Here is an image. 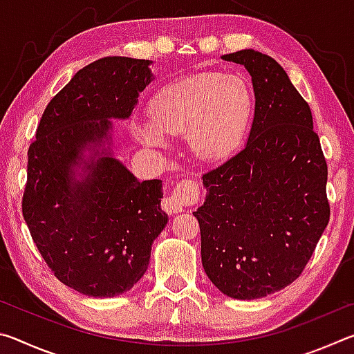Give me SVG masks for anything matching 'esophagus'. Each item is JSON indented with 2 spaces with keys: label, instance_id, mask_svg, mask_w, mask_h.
I'll list each match as a JSON object with an SVG mask.
<instances>
[{
  "label": "esophagus",
  "instance_id": "34e87169",
  "mask_svg": "<svg viewBox=\"0 0 354 354\" xmlns=\"http://www.w3.org/2000/svg\"><path fill=\"white\" fill-rule=\"evenodd\" d=\"M198 198H200L198 184L195 181H190V179H184V181L176 184V187L162 200V209L170 215L183 212L185 205H189V203H195Z\"/></svg>",
  "mask_w": 354,
  "mask_h": 354
}]
</instances>
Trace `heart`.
Returning <instances> with one entry per match:
<instances>
[{"instance_id":"b5f03b06","label":"heart","mask_w":354,"mask_h":354,"mask_svg":"<svg viewBox=\"0 0 354 354\" xmlns=\"http://www.w3.org/2000/svg\"><path fill=\"white\" fill-rule=\"evenodd\" d=\"M253 113V93L236 75L200 73L160 87L148 101L149 120H136L133 133L149 147L185 131L196 158L218 160L236 149Z\"/></svg>"}]
</instances>
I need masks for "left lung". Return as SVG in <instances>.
I'll return each mask as SVG.
<instances>
[{
	"mask_svg": "<svg viewBox=\"0 0 354 354\" xmlns=\"http://www.w3.org/2000/svg\"><path fill=\"white\" fill-rule=\"evenodd\" d=\"M253 80L254 120L247 147L203 176L194 215L209 279L237 299L293 283L329 221L328 165L310 107L273 57L254 50L223 56Z\"/></svg>",
	"mask_w": 354,
	"mask_h": 354,
	"instance_id": "1",
	"label": "left lung"
}]
</instances>
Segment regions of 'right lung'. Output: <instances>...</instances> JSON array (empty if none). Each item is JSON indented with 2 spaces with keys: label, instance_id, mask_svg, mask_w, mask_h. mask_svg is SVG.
Returning <instances> with one entry per match:
<instances>
[{
  "label": "right lung",
  "instance_id": "add662e5",
  "mask_svg": "<svg viewBox=\"0 0 354 354\" xmlns=\"http://www.w3.org/2000/svg\"><path fill=\"white\" fill-rule=\"evenodd\" d=\"M148 65L120 56L86 65L48 103L28 149L23 218L53 274L82 295L128 292L167 225L162 181H137L111 153L86 164L80 181L71 176L87 143L107 139L109 118L134 111Z\"/></svg>",
  "mask_w": 354,
  "mask_h": 354
}]
</instances>
